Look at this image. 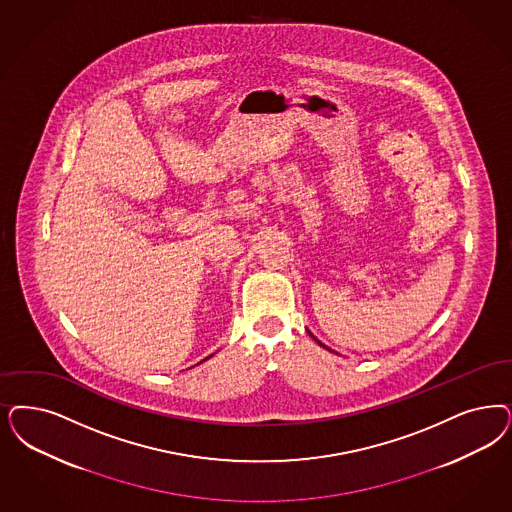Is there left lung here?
<instances>
[{"mask_svg": "<svg viewBox=\"0 0 512 512\" xmlns=\"http://www.w3.org/2000/svg\"><path fill=\"white\" fill-rule=\"evenodd\" d=\"M310 335H312V333H310ZM312 338H314V340H318V338H316V336L312 335ZM319 342V340H318ZM319 346H323V344H321V342H319Z\"/></svg>", "mask_w": 512, "mask_h": 512, "instance_id": "left-lung-1", "label": "left lung"}]
</instances>
